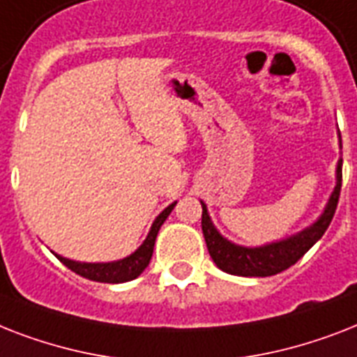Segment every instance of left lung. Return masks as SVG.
Returning a JSON list of instances; mask_svg holds the SVG:
<instances>
[{"label":"left lung","instance_id":"left-lung-1","mask_svg":"<svg viewBox=\"0 0 357 357\" xmlns=\"http://www.w3.org/2000/svg\"><path fill=\"white\" fill-rule=\"evenodd\" d=\"M341 181H343V159H339L337 185L322 217L302 234L280 241V243L266 244L261 248H243L226 241L213 226L211 218L207 215L206 204H202V231H204L207 250L215 265L228 274L246 278L274 276L278 272L294 265L324 235L332 222L335 209H337L339 196H341Z\"/></svg>","mask_w":357,"mask_h":357}]
</instances>
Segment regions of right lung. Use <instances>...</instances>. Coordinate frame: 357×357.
Returning a JSON list of instances; mask_svg holds the SVG:
<instances>
[{
    "label": "right lung",
    "mask_w": 357,
    "mask_h": 357,
    "mask_svg": "<svg viewBox=\"0 0 357 357\" xmlns=\"http://www.w3.org/2000/svg\"><path fill=\"white\" fill-rule=\"evenodd\" d=\"M176 204L168 206L165 211L155 218V222L151 226L150 234L146 237V241L142 243L135 254H131L126 259L114 261V263H75V261L64 259L61 255H57L59 261L66 265L70 271H74L75 274L86 278V280H92V282H102V283H122L129 282V280H135L137 276H140V272L144 271L148 263L151 259V254H153V244H155V237L159 234V228L162 226V222L167 220V217L170 215V211L174 209Z\"/></svg>",
    "instance_id": "add662e5"
}]
</instances>
